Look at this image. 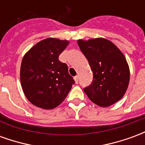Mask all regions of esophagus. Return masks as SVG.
I'll return each mask as SVG.
<instances>
[{
    "instance_id": "obj_1",
    "label": "esophagus",
    "mask_w": 145,
    "mask_h": 145,
    "mask_svg": "<svg viewBox=\"0 0 145 145\" xmlns=\"http://www.w3.org/2000/svg\"><path fill=\"white\" fill-rule=\"evenodd\" d=\"M74 78V81H75L76 84H78V76H75Z\"/></svg>"
}]
</instances>
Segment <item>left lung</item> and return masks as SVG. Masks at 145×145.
I'll use <instances>...</instances> for the list:
<instances>
[{
  "mask_svg": "<svg viewBox=\"0 0 145 145\" xmlns=\"http://www.w3.org/2000/svg\"><path fill=\"white\" fill-rule=\"evenodd\" d=\"M93 73L92 82L84 88L95 104L107 107L118 102L127 89L130 70L124 55L112 42L103 38L78 40Z\"/></svg>",
  "mask_w": 145,
  "mask_h": 145,
  "instance_id": "1",
  "label": "left lung"
}]
</instances>
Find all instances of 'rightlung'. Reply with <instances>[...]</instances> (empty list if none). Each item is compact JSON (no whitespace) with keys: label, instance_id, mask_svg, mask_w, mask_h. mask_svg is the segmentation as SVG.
<instances>
[{"label":"right lung","instance_id":"add662e5","mask_svg":"<svg viewBox=\"0 0 145 145\" xmlns=\"http://www.w3.org/2000/svg\"><path fill=\"white\" fill-rule=\"evenodd\" d=\"M69 44L67 40L48 38L39 42L24 56L20 78L25 95L34 106L54 109L62 103L74 80L59 56Z\"/></svg>","mask_w":145,"mask_h":145}]
</instances>
